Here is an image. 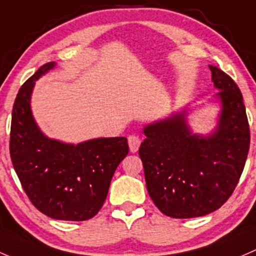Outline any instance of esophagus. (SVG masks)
<instances>
[{
	"mask_svg": "<svg viewBox=\"0 0 256 256\" xmlns=\"http://www.w3.org/2000/svg\"><path fill=\"white\" fill-rule=\"evenodd\" d=\"M128 144H129V150H130L132 152H138L139 146H140V138H139L138 136H129Z\"/></svg>",
	"mask_w": 256,
	"mask_h": 256,
	"instance_id": "obj_1",
	"label": "esophagus"
}]
</instances>
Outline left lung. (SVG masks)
<instances>
[{
    "label": "left lung",
    "instance_id": "1",
    "mask_svg": "<svg viewBox=\"0 0 256 256\" xmlns=\"http://www.w3.org/2000/svg\"><path fill=\"white\" fill-rule=\"evenodd\" d=\"M222 110L208 136L192 134L186 110L144 127L139 148L146 188L155 206L172 218L218 210L232 196L250 146L243 96L233 78L210 65Z\"/></svg>",
    "mask_w": 256,
    "mask_h": 256
}]
</instances>
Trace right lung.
I'll return each mask as SVG.
<instances>
[{"mask_svg":"<svg viewBox=\"0 0 256 256\" xmlns=\"http://www.w3.org/2000/svg\"><path fill=\"white\" fill-rule=\"evenodd\" d=\"M55 66L46 62L18 91L12 110L10 154L28 198L60 220H86L98 213L116 168L127 156V138H97L66 144L44 136L30 110L36 80Z\"/></svg>","mask_w":256,"mask_h":256,"instance_id":"right-lung-1","label":"right lung"}]
</instances>
